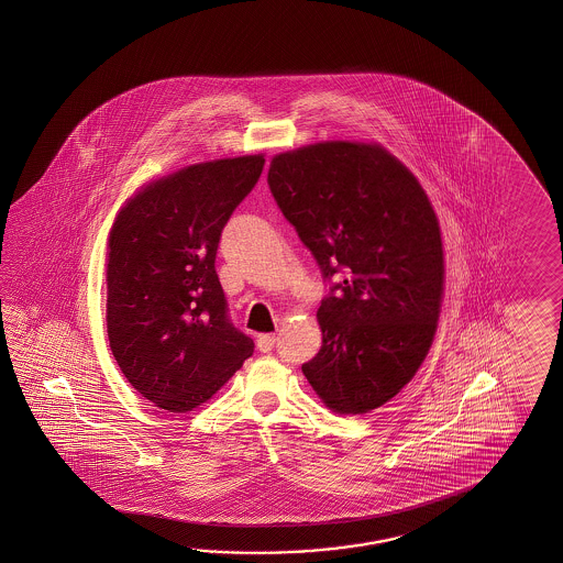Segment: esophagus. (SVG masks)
<instances>
[{"mask_svg":"<svg viewBox=\"0 0 563 563\" xmlns=\"http://www.w3.org/2000/svg\"><path fill=\"white\" fill-rule=\"evenodd\" d=\"M274 346H276V334L257 335V347H260V352H269Z\"/></svg>","mask_w":563,"mask_h":563,"instance_id":"esophagus-1","label":"esophagus"}]
</instances>
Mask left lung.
Wrapping results in <instances>:
<instances>
[{"instance_id": "1", "label": "left lung", "mask_w": 563, "mask_h": 563, "mask_svg": "<svg viewBox=\"0 0 563 563\" xmlns=\"http://www.w3.org/2000/svg\"><path fill=\"white\" fill-rule=\"evenodd\" d=\"M269 191L325 282L322 347L301 364L340 415L383 407L427 358L443 298L439 219L417 177L380 144L301 146L272 158Z\"/></svg>"}]
</instances>
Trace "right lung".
Returning a JSON list of instances; mask_svg holds the SVG:
<instances>
[{"mask_svg":"<svg viewBox=\"0 0 563 563\" xmlns=\"http://www.w3.org/2000/svg\"><path fill=\"white\" fill-rule=\"evenodd\" d=\"M264 165L247 155L180 168L129 199L110 231V350L134 390L168 412L209 400L253 354L229 318L216 257Z\"/></svg>","mask_w":563,"mask_h":563,"instance_id":"obj_1","label":"right lung"}]
</instances>
